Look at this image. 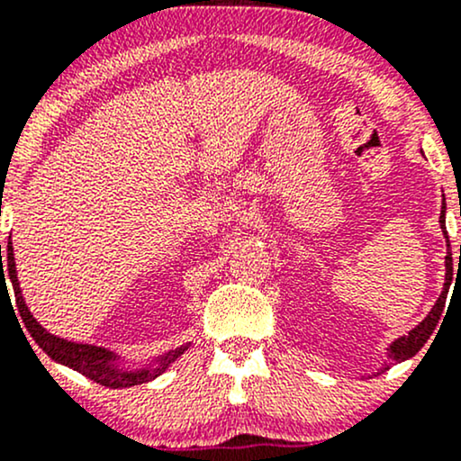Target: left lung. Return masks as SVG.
<instances>
[{"mask_svg":"<svg viewBox=\"0 0 461 461\" xmlns=\"http://www.w3.org/2000/svg\"><path fill=\"white\" fill-rule=\"evenodd\" d=\"M444 205H442V212H440V227L444 231V236H447V223H444ZM447 242H448V236H447ZM448 251H447V282H444V290L442 294L438 297L436 305H433L429 314H427V319L420 322V325L414 327L407 336H401L399 340H394L393 345H390L388 348V357L390 362H403V359L416 356L418 351H420L422 347H425V342L429 340V336L433 333V330H436L438 321H440L442 316V310H444V303H447V294H448V285H451L453 282V253H451V245H447ZM459 256H461V247H459ZM461 260V258H459Z\"/></svg>","mask_w":461,"mask_h":461,"instance_id":"obj_1","label":"left lung"}]
</instances>
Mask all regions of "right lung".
I'll use <instances>...</instances> for the list:
<instances>
[{"mask_svg":"<svg viewBox=\"0 0 461 461\" xmlns=\"http://www.w3.org/2000/svg\"><path fill=\"white\" fill-rule=\"evenodd\" d=\"M0 260H2V245H0ZM6 279L13 282L14 290V301H17V310L21 314V321L28 327L30 336L34 338V342L56 362L65 364V366L77 370V373L86 375L93 382L105 385V388H130V385H139L145 382H151L158 375L164 373L168 368V364H173L176 359L186 351L188 345L176 348V351H168L167 356L158 359L156 368H142V370H119L114 366V353L105 351L102 347L93 345H79V342H68L65 338L51 336L45 327H41L36 322L34 316L30 314L28 305H25L23 297H21L19 279H17V268H14V253H13V242H8L6 251V275H4V262H2V275H0V285L6 288Z\"/></svg>","mask_w":461,"mask_h":461,"instance_id":"right-lung-1","label":"right lung"}]
</instances>
